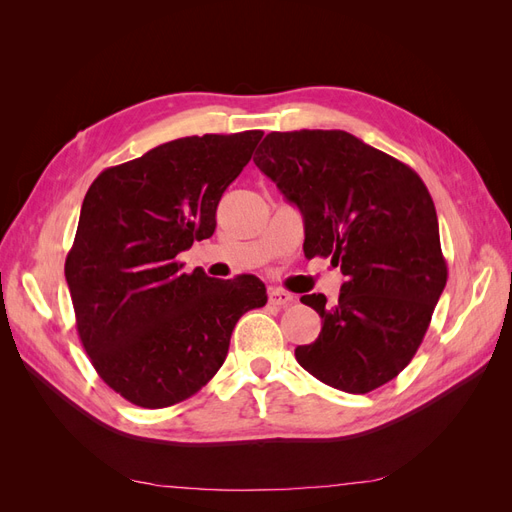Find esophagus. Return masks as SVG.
<instances>
[{
  "instance_id": "1",
  "label": "esophagus",
  "mask_w": 512,
  "mask_h": 512,
  "mask_svg": "<svg viewBox=\"0 0 512 512\" xmlns=\"http://www.w3.org/2000/svg\"><path fill=\"white\" fill-rule=\"evenodd\" d=\"M294 301V297L290 292H286V290H282V288H269V303L271 305H277V307H282V305H288V303H292Z\"/></svg>"
}]
</instances>
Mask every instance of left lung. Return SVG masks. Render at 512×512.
I'll list each match as a JSON object with an SVG mask.
<instances>
[{
	"label": "left lung",
	"instance_id": "obj_1",
	"mask_svg": "<svg viewBox=\"0 0 512 512\" xmlns=\"http://www.w3.org/2000/svg\"><path fill=\"white\" fill-rule=\"evenodd\" d=\"M254 164L303 213L307 258H331L346 282L299 365L333 389L365 395L397 378L421 346L446 286L438 215L423 179L344 130L271 132Z\"/></svg>",
	"mask_w": 512,
	"mask_h": 512
}]
</instances>
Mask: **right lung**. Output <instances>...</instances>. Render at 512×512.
Masks as SVG:
<instances>
[{
    "label": "right lung",
    "mask_w": 512,
    "mask_h": 512,
    "mask_svg": "<svg viewBox=\"0 0 512 512\" xmlns=\"http://www.w3.org/2000/svg\"><path fill=\"white\" fill-rule=\"evenodd\" d=\"M260 130L185 136L102 170L66 258L76 331L98 376L141 408H168L218 374L237 320L267 303L256 275L183 273L177 256L215 209Z\"/></svg>",
    "instance_id": "add662e5"
}]
</instances>
